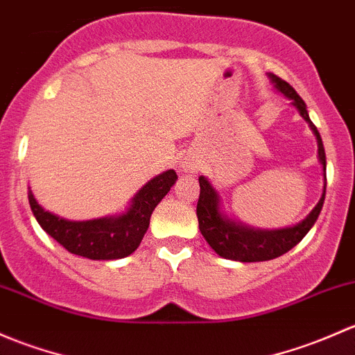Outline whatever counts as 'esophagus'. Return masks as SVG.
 I'll use <instances>...</instances> for the list:
<instances>
[{
	"instance_id": "1",
	"label": "esophagus",
	"mask_w": 355,
	"mask_h": 355,
	"mask_svg": "<svg viewBox=\"0 0 355 355\" xmlns=\"http://www.w3.org/2000/svg\"><path fill=\"white\" fill-rule=\"evenodd\" d=\"M193 169H195L193 166H188V164L184 166V164H182V171H184V173H189V171H193Z\"/></svg>"
}]
</instances>
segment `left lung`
Instances as JSON below:
<instances>
[{
    "mask_svg": "<svg viewBox=\"0 0 355 355\" xmlns=\"http://www.w3.org/2000/svg\"><path fill=\"white\" fill-rule=\"evenodd\" d=\"M268 76L275 83L277 90H280L286 97L292 98V104L297 107L299 114L308 121L313 133L316 135L318 157H320V162L323 166L324 178L323 195H321V200L318 202L316 207L313 208L311 214L301 224L288 229H280V231H257V229L236 224L231 218H225L220 214V210H218L217 191L211 188L207 178L200 176V198L198 205H196V217H198L200 231H202L207 243L210 244V248L218 257L234 259V261H266V259L279 258L282 254H286L287 251H291L295 244L301 243L302 237L314 225L321 208H323L324 193H327V155H324V147L323 141H321L320 131L316 130V126L309 119L304 101L299 97V94L288 85L286 80L280 78V76L273 75V73H270Z\"/></svg>",
    "mask_w": 355,
    "mask_h": 355,
    "instance_id": "1",
    "label": "left lung"
}]
</instances>
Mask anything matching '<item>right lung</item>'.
<instances>
[{
  "mask_svg": "<svg viewBox=\"0 0 355 355\" xmlns=\"http://www.w3.org/2000/svg\"><path fill=\"white\" fill-rule=\"evenodd\" d=\"M176 179L174 171L153 178L137 193L130 210L121 217L71 222L44 210L32 191L28 193V203L39 225L71 254L90 259H118L140 246L150 224L152 211L169 193Z\"/></svg>",
  "mask_w": 355,
  "mask_h": 355,
  "instance_id": "right-lung-1",
  "label": "right lung"
}]
</instances>
